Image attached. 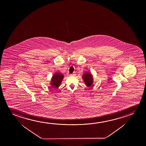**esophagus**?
<instances>
[{"label": "esophagus", "instance_id": "1", "mask_svg": "<svg viewBox=\"0 0 146 146\" xmlns=\"http://www.w3.org/2000/svg\"><path fill=\"white\" fill-rule=\"evenodd\" d=\"M75 75H76L75 73H73V74H71V76H75Z\"/></svg>", "mask_w": 146, "mask_h": 146}]
</instances>
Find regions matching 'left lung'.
<instances>
[{
    "instance_id": "8db88e82",
    "label": "left lung",
    "mask_w": 146,
    "mask_h": 146,
    "mask_svg": "<svg viewBox=\"0 0 146 146\" xmlns=\"http://www.w3.org/2000/svg\"><path fill=\"white\" fill-rule=\"evenodd\" d=\"M82 78L85 84L88 86H91L93 82V78L90 73L87 72L83 75Z\"/></svg>"
}]
</instances>
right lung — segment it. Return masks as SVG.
<instances>
[{
    "mask_svg": "<svg viewBox=\"0 0 146 146\" xmlns=\"http://www.w3.org/2000/svg\"><path fill=\"white\" fill-rule=\"evenodd\" d=\"M64 78V75L60 73H56L53 75L52 76L51 81V85L52 86V88H58L60 86V84L62 83V79Z\"/></svg>",
    "mask_w": 146,
    "mask_h": 146,
    "instance_id": "obj_1",
    "label": "right lung"
}]
</instances>
